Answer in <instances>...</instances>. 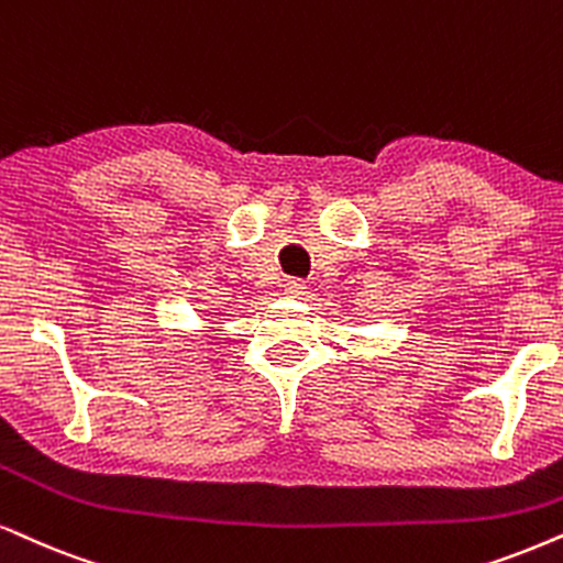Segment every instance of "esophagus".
Segmentation results:
<instances>
[{"label": "esophagus", "mask_w": 563, "mask_h": 563, "mask_svg": "<svg viewBox=\"0 0 563 563\" xmlns=\"http://www.w3.org/2000/svg\"><path fill=\"white\" fill-rule=\"evenodd\" d=\"M283 290H286V296H290V298H303L306 283L298 280V277H290V280H286V286H283Z\"/></svg>", "instance_id": "obj_1"}]
</instances>
